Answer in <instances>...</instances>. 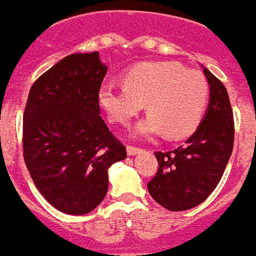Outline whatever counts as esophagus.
I'll return each mask as SVG.
<instances>
[{
    "label": "esophagus",
    "mask_w": 256,
    "mask_h": 256,
    "mask_svg": "<svg viewBox=\"0 0 256 256\" xmlns=\"http://www.w3.org/2000/svg\"><path fill=\"white\" fill-rule=\"evenodd\" d=\"M126 152H128L130 156H134V154L139 153V152H140V148H136V146H132V144H128V146H126Z\"/></svg>",
    "instance_id": "obj_1"
}]
</instances>
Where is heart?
<instances>
[{"label": "heart", "mask_w": 256, "mask_h": 256, "mask_svg": "<svg viewBox=\"0 0 256 256\" xmlns=\"http://www.w3.org/2000/svg\"><path fill=\"white\" fill-rule=\"evenodd\" d=\"M122 86L106 84L98 102L110 122L126 125L146 104L148 114L135 128L140 136L166 132L179 139L196 131L206 112L210 86L202 73L175 62L139 63L122 74Z\"/></svg>", "instance_id": "heart-1"}]
</instances>
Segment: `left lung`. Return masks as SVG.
<instances>
[{
	"mask_svg": "<svg viewBox=\"0 0 256 256\" xmlns=\"http://www.w3.org/2000/svg\"><path fill=\"white\" fill-rule=\"evenodd\" d=\"M210 104L197 131L171 152H156L158 170L148 193L170 211L194 208L211 194L224 175L234 143V120L224 85L204 68Z\"/></svg>",
	"mask_w": 256,
	"mask_h": 256,
	"instance_id": "8db88e82",
	"label": "left lung"
}]
</instances>
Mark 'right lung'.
<instances>
[{
  "label": "right lung",
  "mask_w": 256,
  "mask_h": 256,
  "mask_svg": "<svg viewBox=\"0 0 256 256\" xmlns=\"http://www.w3.org/2000/svg\"><path fill=\"white\" fill-rule=\"evenodd\" d=\"M106 72L99 52L66 56L34 81L23 113V157L32 179L45 200L72 215L102 202L108 166L126 157L100 117L98 92Z\"/></svg>",
  "instance_id": "obj_1"
}]
</instances>
